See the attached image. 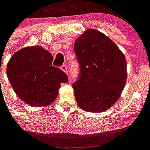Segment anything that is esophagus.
<instances>
[{"label": "esophagus", "mask_w": 150, "mask_h": 150, "mask_svg": "<svg viewBox=\"0 0 150 150\" xmlns=\"http://www.w3.org/2000/svg\"><path fill=\"white\" fill-rule=\"evenodd\" d=\"M61 69L63 70L66 74H67V67L66 64H64V65H62L61 66Z\"/></svg>", "instance_id": "34e87169"}]
</instances>
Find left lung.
I'll use <instances>...</instances> for the list:
<instances>
[{"label":"left lung","mask_w":150,"mask_h":150,"mask_svg":"<svg viewBox=\"0 0 150 150\" xmlns=\"http://www.w3.org/2000/svg\"><path fill=\"white\" fill-rule=\"evenodd\" d=\"M74 50L79 65L73 83L76 102L86 111H105L116 103L126 84L125 56L109 37L95 29L79 37Z\"/></svg>","instance_id":"8db88e82"}]
</instances>
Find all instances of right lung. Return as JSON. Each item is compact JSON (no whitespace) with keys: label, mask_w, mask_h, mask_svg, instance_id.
Listing matches in <instances>:
<instances>
[{"label":"right lung","mask_w":150,"mask_h":150,"mask_svg":"<svg viewBox=\"0 0 150 150\" xmlns=\"http://www.w3.org/2000/svg\"><path fill=\"white\" fill-rule=\"evenodd\" d=\"M52 55L40 46L20 50L10 59L7 75L16 94L33 106L55 101L61 83L68 81L63 71L52 66Z\"/></svg>","instance_id":"obj_1"}]
</instances>
